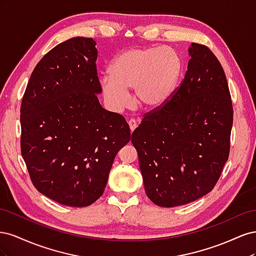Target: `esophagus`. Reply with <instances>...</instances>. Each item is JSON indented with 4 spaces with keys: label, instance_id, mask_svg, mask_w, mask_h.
Here are the masks:
<instances>
[{
    "label": "esophagus",
    "instance_id": "obj_1",
    "mask_svg": "<svg viewBox=\"0 0 256 256\" xmlns=\"http://www.w3.org/2000/svg\"><path fill=\"white\" fill-rule=\"evenodd\" d=\"M128 124H129V127H130V130L134 131L136 127H138V122L134 118H131L128 120Z\"/></svg>",
    "mask_w": 256,
    "mask_h": 256
}]
</instances>
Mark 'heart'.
Here are the masks:
<instances>
[{"mask_svg": "<svg viewBox=\"0 0 256 256\" xmlns=\"http://www.w3.org/2000/svg\"><path fill=\"white\" fill-rule=\"evenodd\" d=\"M182 72V60L168 47H136L118 54L100 79L106 102L114 110L129 104L127 90H134L136 102L146 109L164 104L172 95Z\"/></svg>", "mask_w": 256, "mask_h": 256, "instance_id": "b5f03b06", "label": "heart"}]
</instances>
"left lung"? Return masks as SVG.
Wrapping results in <instances>:
<instances>
[{
    "mask_svg": "<svg viewBox=\"0 0 256 256\" xmlns=\"http://www.w3.org/2000/svg\"><path fill=\"white\" fill-rule=\"evenodd\" d=\"M180 86L131 136L146 196L161 207L210 192L230 154L233 104L226 74L207 46L192 42Z\"/></svg>",
    "mask_w": 256,
    "mask_h": 256,
    "instance_id": "obj_1",
    "label": "left lung"
}]
</instances>
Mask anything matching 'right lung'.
<instances>
[{
  "label": "right lung",
  "instance_id": "right-lung-1",
  "mask_svg": "<svg viewBox=\"0 0 256 256\" xmlns=\"http://www.w3.org/2000/svg\"><path fill=\"white\" fill-rule=\"evenodd\" d=\"M92 38L56 46L30 74L20 108V146L34 187L56 202L90 206L102 196L116 154L130 140L125 118L99 104Z\"/></svg>",
  "mask_w": 256,
  "mask_h": 256
}]
</instances>
